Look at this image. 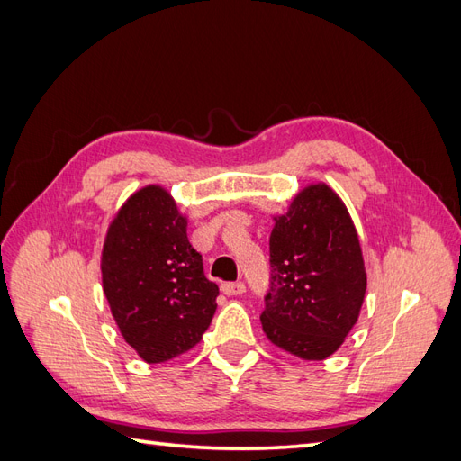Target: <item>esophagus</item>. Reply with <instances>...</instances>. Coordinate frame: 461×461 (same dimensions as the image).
Masks as SVG:
<instances>
[{
    "label": "esophagus",
    "instance_id": "34e87169",
    "mask_svg": "<svg viewBox=\"0 0 461 461\" xmlns=\"http://www.w3.org/2000/svg\"><path fill=\"white\" fill-rule=\"evenodd\" d=\"M221 290H222V294H227V296H240L246 292V285L244 283H225L221 286Z\"/></svg>",
    "mask_w": 461,
    "mask_h": 461
}]
</instances>
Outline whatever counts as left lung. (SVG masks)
Wrapping results in <instances>:
<instances>
[{"label":"left lung","instance_id":"left-lung-1","mask_svg":"<svg viewBox=\"0 0 461 461\" xmlns=\"http://www.w3.org/2000/svg\"><path fill=\"white\" fill-rule=\"evenodd\" d=\"M269 256L263 332L302 359L329 357L356 325L367 288L356 227L334 190L303 188L275 217Z\"/></svg>","mask_w":461,"mask_h":461}]
</instances>
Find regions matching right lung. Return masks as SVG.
<instances>
[{
	"label": "right lung",
	"instance_id": "right-lung-1",
	"mask_svg": "<svg viewBox=\"0 0 461 461\" xmlns=\"http://www.w3.org/2000/svg\"><path fill=\"white\" fill-rule=\"evenodd\" d=\"M186 225L171 194L149 185L122 203L107 229L105 298L122 339L148 364L196 346L217 310L219 286L203 275Z\"/></svg>",
	"mask_w": 461,
	"mask_h": 461
}]
</instances>
